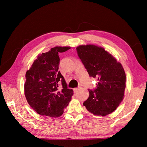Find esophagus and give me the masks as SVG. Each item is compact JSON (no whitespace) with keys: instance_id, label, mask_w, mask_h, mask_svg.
<instances>
[{"instance_id":"1","label":"esophagus","mask_w":147,"mask_h":147,"mask_svg":"<svg viewBox=\"0 0 147 147\" xmlns=\"http://www.w3.org/2000/svg\"><path fill=\"white\" fill-rule=\"evenodd\" d=\"M79 88H80V87H77V88H75L74 89V92L76 93V92H77L78 90H79Z\"/></svg>"}]
</instances>
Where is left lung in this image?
Masks as SVG:
<instances>
[{"instance_id":"left-lung-1","label":"left lung","mask_w":147,"mask_h":147,"mask_svg":"<svg viewBox=\"0 0 147 147\" xmlns=\"http://www.w3.org/2000/svg\"><path fill=\"white\" fill-rule=\"evenodd\" d=\"M76 50L89 76L97 80L96 88L88 90L90 95L84 105L94 115H109L123 98L126 83L123 68L102 47L80 45Z\"/></svg>"}]
</instances>
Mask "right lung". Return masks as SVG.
<instances>
[{"label": "right lung", "instance_id": "1", "mask_svg": "<svg viewBox=\"0 0 147 147\" xmlns=\"http://www.w3.org/2000/svg\"><path fill=\"white\" fill-rule=\"evenodd\" d=\"M69 49L68 47H55L42 53L27 71L25 95L28 104L41 115L55 118L61 116L71 100L74 91L67 87L59 71V53Z\"/></svg>", "mask_w": 147, "mask_h": 147}]
</instances>
